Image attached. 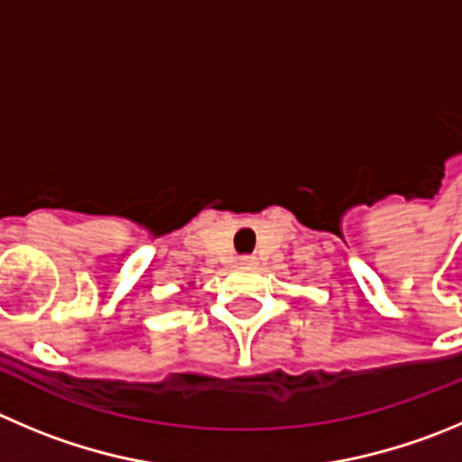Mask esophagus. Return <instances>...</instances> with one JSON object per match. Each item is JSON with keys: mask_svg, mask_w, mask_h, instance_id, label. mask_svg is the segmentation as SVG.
<instances>
[{"mask_svg": "<svg viewBox=\"0 0 462 462\" xmlns=\"http://www.w3.org/2000/svg\"><path fill=\"white\" fill-rule=\"evenodd\" d=\"M238 263H240V265H243V267H256V256H240L238 258Z\"/></svg>", "mask_w": 462, "mask_h": 462, "instance_id": "esophagus-1", "label": "esophagus"}]
</instances>
